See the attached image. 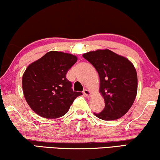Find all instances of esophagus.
Segmentation results:
<instances>
[{"mask_svg": "<svg viewBox=\"0 0 160 160\" xmlns=\"http://www.w3.org/2000/svg\"><path fill=\"white\" fill-rule=\"evenodd\" d=\"M82 93H83V94H84L85 96H87V97H90V96H91V91H90L89 90H88V89H84V90H83Z\"/></svg>", "mask_w": 160, "mask_h": 160, "instance_id": "1", "label": "esophagus"}]
</instances>
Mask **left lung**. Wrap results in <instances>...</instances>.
I'll list each match as a JSON object with an SVG mask.
<instances>
[{
  "instance_id": "8db88e82",
  "label": "left lung",
  "mask_w": 160,
  "mask_h": 160,
  "mask_svg": "<svg viewBox=\"0 0 160 160\" xmlns=\"http://www.w3.org/2000/svg\"><path fill=\"white\" fill-rule=\"evenodd\" d=\"M82 57L98 72L99 91L105 102L103 111L94 114L103 120L122 118L132 107L137 94L138 78L133 64L108 49L90 51Z\"/></svg>"
}]
</instances>
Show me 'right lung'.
<instances>
[{"label":"right lung","instance_id":"right-lung-1","mask_svg":"<svg viewBox=\"0 0 160 160\" xmlns=\"http://www.w3.org/2000/svg\"><path fill=\"white\" fill-rule=\"evenodd\" d=\"M78 61L69 53L50 51L30 64L22 77L24 98L36 114L47 119L61 118L80 92L74 91L67 72Z\"/></svg>","mask_w":160,"mask_h":160}]
</instances>
